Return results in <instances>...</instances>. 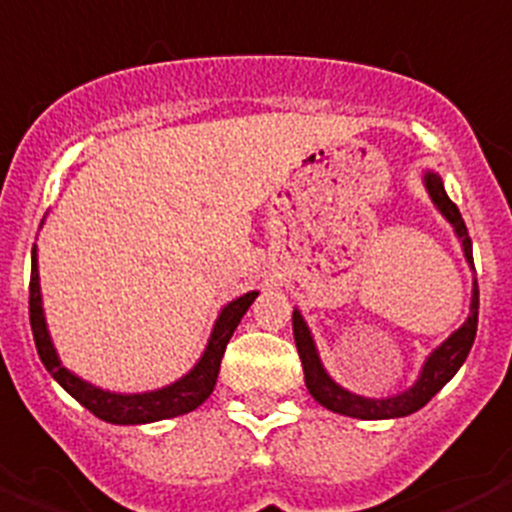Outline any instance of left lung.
Listing matches in <instances>:
<instances>
[{
    "label": "left lung",
    "mask_w": 512,
    "mask_h": 512,
    "mask_svg": "<svg viewBox=\"0 0 512 512\" xmlns=\"http://www.w3.org/2000/svg\"><path fill=\"white\" fill-rule=\"evenodd\" d=\"M427 191H430L432 202L438 204L440 212L448 217L453 227H456L458 238L464 243V253L469 264L474 266V256H471V238L469 230H466V222L458 212L456 204L448 199L443 189V181H440L435 173H427L425 176ZM476 323H479V285L474 282V295H471V313L466 318V323L456 334H451V339H445L435 352L430 355V360L425 362L419 381L414 383V388H409L406 393H399L393 399H362L355 393L344 391L342 386H336L331 381L326 370H323L321 360H318L316 344L310 339V331L305 326L303 316L298 310L292 313V331H295V344H298V355L303 362L305 373V386H308L310 396L323 404L331 412H339L344 417H357V419H393V417H406V414H414L417 409L427 404V401L451 381L453 375L458 373V368L464 365V360L469 357L471 344H474L476 336Z\"/></svg>",
    "instance_id": "1"
}]
</instances>
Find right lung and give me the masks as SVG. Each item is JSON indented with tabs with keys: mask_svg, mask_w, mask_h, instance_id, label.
<instances>
[{
	"mask_svg": "<svg viewBox=\"0 0 512 512\" xmlns=\"http://www.w3.org/2000/svg\"><path fill=\"white\" fill-rule=\"evenodd\" d=\"M256 295L259 292H248V295L233 300L222 310L217 323H214L207 352H204L199 365L189 375H183L181 381H176L168 388L150 393H134V396L100 391V388L80 381L77 375L61 368L54 344H51V336L46 331V318H43L36 251H33V269H30V329H33V339H36L38 357H41L48 373L54 375L59 386L67 393H72L85 409H90L95 417L103 419V422H111V425H144V422H157V419L186 414L209 399V393H212L214 383H217V375H220V362L222 355H225L227 342H230V336H233L243 313L256 300Z\"/></svg>",
	"mask_w": 512,
	"mask_h": 512,
	"instance_id": "1",
	"label": "right lung"
}]
</instances>
